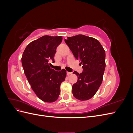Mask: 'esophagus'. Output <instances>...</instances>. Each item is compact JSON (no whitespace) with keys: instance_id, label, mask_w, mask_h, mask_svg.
<instances>
[{"instance_id":"esophagus-1","label":"esophagus","mask_w":133,"mask_h":133,"mask_svg":"<svg viewBox=\"0 0 133 133\" xmlns=\"http://www.w3.org/2000/svg\"><path fill=\"white\" fill-rule=\"evenodd\" d=\"M66 74H67V75H70V74H71V73H70V72H68V71H67V72H66Z\"/></svg>"}]
</instances>
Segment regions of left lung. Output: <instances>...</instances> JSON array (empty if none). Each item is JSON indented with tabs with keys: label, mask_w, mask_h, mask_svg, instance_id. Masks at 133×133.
I'll return each instance as SVG.
<instances>
[{
	"label": "left lung",
	"mask_w": 133,
	"mask_h": 133,
	"mask_svg": "<svg viewBox=\"0 0 133 133\" xmlns=\"http://www.w3.org/2000/svg\"><path fill=\"white\" fill-rule=\"evenodd\" d=\"M65 42L75 58L83 65V72L78 73V81L72 86V93L79 100L91 99L102 83L105 68V51L96 39L79 34L68 37Z\"/></svg>",
	"instance_id": "1"
}]
</instances>
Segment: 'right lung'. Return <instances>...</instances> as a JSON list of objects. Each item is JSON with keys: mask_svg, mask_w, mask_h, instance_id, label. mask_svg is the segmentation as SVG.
Wrapping results in <instances>:
<instances>
[{"mask_svg": "<svg viewBox=\"0 0 133 133\" xmlns=\"http://www.w3.org/2000/svg\"><path fill=\"white\" fill-rule=\"evenodd\" d=\"M62 36L44 35L30 43L22 57V63L28 81L38 97L47 103L55 102L60 92V85L65 80V69L55 71L50 67Z\"/></svg>", "mask_w": 133, "mask_h": 133, "instance_id": "obj_1", "label": "right lung"}]
</instances>
